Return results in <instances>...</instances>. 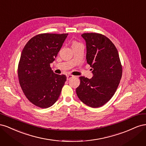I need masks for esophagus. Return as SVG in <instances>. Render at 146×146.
<instances>
[{"label":"esophagus","mask_w":146,"mask_h":146,"mask_svg":"<svg viewBox=\"0 0 146 146\" xmlns=\"http://www.w3.org/2000/svg\"><path fill=\"white\" fill-rule=\"evenodd\" d=\"M72 77H74V76H72V75H70V74L67 75V80H70V79H71Z\"/></svg>","instance_id":"34e87169"}]
</instances>
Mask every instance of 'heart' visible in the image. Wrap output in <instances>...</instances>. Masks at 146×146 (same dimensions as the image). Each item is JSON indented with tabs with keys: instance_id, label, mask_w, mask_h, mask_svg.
Segmentation results:
<instances>
[{
	"instance_id": "b5f03b06",
	"label": "heart",
	"mask_w": 146,
	"mask_h": 146,
	"mask_svg": "<svg viewBox=\"0 0 146 146\" xmlns=\"http://www.w3.org/2000/svg\"><path fill=\"white\" fill-rule=\"evenodd\" d=\"M77 43H78V42H74L73 43V44H77Z\"/></svg>"
}]
</instances>
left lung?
Segmentation results:
<instances>
[{
  "mask_svg": "<svg viewBox=\"0 0 146 146\" xmlns=\"http://www.w3.org/2000/svg\"><path fill=\"white\" fill-rule=\"evenodd\" d=\"M86 43V60L93 77H80L76 93L92 108L102 107L111 99L120 83L122 67L116 47L109 38L97 33L82 35Z\"/></svg>",
  "mask_w": 146,
  "mask_h": 146,
  "instance_id": "1",
  "label": "left lung"
}]
</instances>
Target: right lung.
I'll list each match as a JSON object with an SVG mask.
<instances>
[{
  "label": "right lung",
  "mask_w": 146,
  "mask_h": 146,
  "mask_svg": "<svg viewBox=\"0 0 146 146\" xmlns=\"http://www.w3.org/2000/svg\"><path fill=\"white\" fill-rule=\"evenodd\" d=\"M68 33H41L31 38L21 53L17 68L19 82L26 98L36 107L47 108L58 100L66 80L54 72L55 60Z\"/></svg>",
  "instance_id": "1"
}]
</instances>
